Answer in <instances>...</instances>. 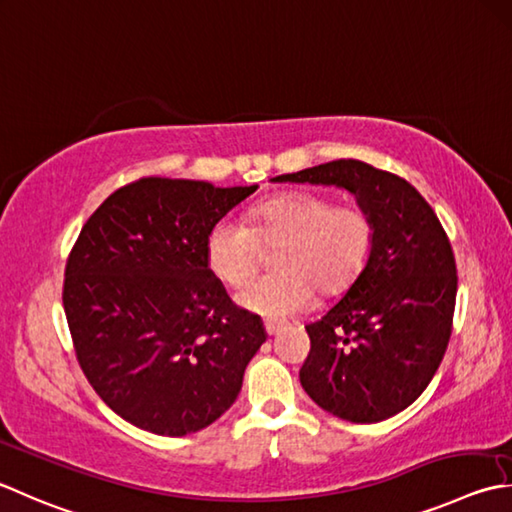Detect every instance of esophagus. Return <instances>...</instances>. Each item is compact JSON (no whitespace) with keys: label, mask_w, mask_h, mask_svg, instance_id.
<instances>
[{"label":"esophagus","mask_w":512,"mask_h":512,"mask_svg":"<svg viewBox=\"0 0 512 512\" xmlns=\"http://www.w3.org/2000/svg\"><path fill=\"white\" fill-rule=\"evenodd\" d=\"M264 328H266L268 335H277L279 330L284 328V322H275V319H268V322H264Z\"/></svg>","instance_id":"34e87169"}]
</instances>
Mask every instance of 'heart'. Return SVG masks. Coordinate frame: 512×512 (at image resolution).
<instances>
[{"label":"heart","instance_id":"obj_1","mask_svg":"<svg viewBox=\"0 0 512 512\" xmlns=\"http://www.w3.org/2000/svg\"><path fill=\"white\" fill-rule=\"evenodd\" d=\"M377 224L362 204H335L317 193H284L253 208L250 224L224 217L208 230L206 262L230 288L257 273L262 246L286 242L279 273L250 282L237 302L250 313L282 319L315 302V290L337 295L364 273L375 250Z\"/></svg>","mask_w":512,"mask_h":512}]
</instances>
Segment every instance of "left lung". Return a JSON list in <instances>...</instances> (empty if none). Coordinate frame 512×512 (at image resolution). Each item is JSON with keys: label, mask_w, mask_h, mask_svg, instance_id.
I'll list each match as a JSON object with an SVG mask.
<instances>
[{"label": "left lung", "mask_w": 512, "mask_h": 512, "mask_svg": "<svg viewBox=\"0 0 512 512\" xmlns=\"http://www.w3.org/2000/svg\"><path fill=\"white\" fill-rule=\"evenodd\" d=\"M275 179L342 186L377 224L364 273L342 302L306 326L310 353L299 382L317 406L346 422L397 415L424 393L453 333L457 266L442 222L404 177L359 159Z\"/></svg>", "instance_id": "8db88e82"}]
</instances>
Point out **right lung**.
<instances>
[{
	"label": "right lung",
	"instance_id": "obj_1",
	"mask_svg": "<svg viewBox=\"0 0 512 512\" xmlns=\"http://www.w3.org/2000/svg\"><path fill=\"white\" fill-rule=\"evenodd\" d=\"M257 186L142 177L88 217L64 270V313L88 384L148 433L222 417L266 342L206 262L208 230Z\"/></svg>",
	"mask_w": 512,
	"mask_h": 512
}]
</instances>
